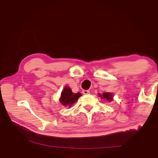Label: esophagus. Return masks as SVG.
Segmentation results:
<instances>
[{
  "label": "esophagus",
  "instance_id": "esophagus-1",
  "mask_svg": "<svg viewBox=\"0 0 158 158\" xmlns=\"http://www.w3.org/2000/svg\"><path fill=\"white\" fill-rule=\"evenodd\" d=\"M82 93L83 94H89L90 92L89 91V90H83Z\"/></svg>",
  "mask_w": 158,
  "mask_h": 158
}]
</instances>
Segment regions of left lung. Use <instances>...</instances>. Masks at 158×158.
I'll use <instances>...</instances> for the list:
<instances>
[{
  "instance_id": "1",
  "label": "left lung",
  "mask_w": 158,
  "mask_h": 158,
  "mask_svg": "<svg viewBox=\"0 0 158 158\" xmlns=\"http://www.w3.org/2000/svg\"><path fill=\"white\" fill-rule=\"evenodd\" d=\"M99 96L101 97L102 99H106L107 101H112L113 100V94L109 92H104L102 95L99 94Z\"/></svg>"
}]
</instances>
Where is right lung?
Returning a JSON list of instances; mask_svg holds the SVG:
<instances>
[{
  "label": "right lung",
  "mask_w": 158,
  "mask_h": 158,
  "mask_svg": "<svg viewBox=\"0 0 158 158\" xmlns=\"http://www.w3.org/2000/svg\"><path fill=\"white\" fill-rule=\"evenodd\" d=\"M80 96H81V93L78 92L75 94L72 92L71 89L69 87H65L61 93L60 102L64 106H68L70 107V106L77 101Z\"/></svg>",
  "instance_id": "add662e5"
}]
</instances>
